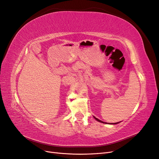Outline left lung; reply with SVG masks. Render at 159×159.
<instances>
[{"label": "left lung", "mask_w": 159, "mask_h": 159, "mask_svg": "<svg viewBox=\"0 0 159 159\" xmlns=\"http://www.w3.org/2000/svg\"><path fill=\"white\" fill-rule=\"evenodd\" d=\"M93 117H94V119L96 120V121H98V122H100V123H105V122H103V121H101V120H99V119H97L96 117H95L94 116H93ZM119 123H120V122H118V123H108V124H111V125H115V124H118Z\"/></svg>", "instance_id": "obj_1"}]
</instances>
